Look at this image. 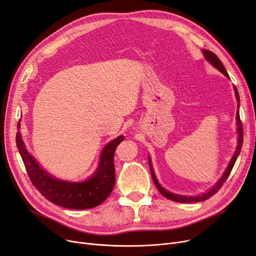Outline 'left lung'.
Segmentation results:
<instances>
[{
    "label": "left lung",
    "mask_w": 256,
    "mask_h": 256,
    "mask_svg": "<svg viewBox=\"0 0 256 256\" xmlns=\"http://www.w3.org/2000/svg\"><path fill=\"white\" fill-rule=\"evenodd\" d=\"M203 53H204V55H205V58H206L211 64H212L214 66H216V68L218 70H220L222 73H223L225 76H227L228 78H229V75H228V73H227V71H226V69H225V66H223V64H222V62L220 60V58L216 56V55L214 52H211V51H209V50H203ZM234 91H236V96L238 102H240L238 92L236 86H234ZM236 121H238V146H236V152H234V154H233V157H232V159H231V161H230V163H229V165H228V168H227L226 172H224L223 176H222V178L218 180V182L212 188H211L210 190H208L207 192H205V194H201V196H180V194H172V192H168L166 190H164V188L159 184V182H158V180H157V178H156L154 172V170H152V161H150V159H148V164H150V174H152V181H154L156 187H157V190L160 192V194H161L163 196L168 198V200H172V201L178 202V203L204 202V201H206L207 198H209L210 196H212L214 194H216L220 190L222 185H223V184L225 183V181L227 180V178L229 176V174H230V172H231V170H232V168H233V166H234V164H236V159H238V154H240V152L242 146L244 130H242V124L240 118V112H238V110L236 112Z\"/></svg>",
    "instance_id": "8db88e82"
}]
</instances>
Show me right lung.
Segmentation results:
<instances>
[{
  "instance_id": "1",
  "label": "right lung",
  "mask_w": 256,
  "mask_h": 256,
  "mask_svg": "<svg viewBox=\"0 0 256 256\" xmlns=\"http://www.w3.org/2000/svg\"><path fill=\"white\" fill-rule=\"evenodd\" d=\"M124 137L119 136L104 148L98 168L90 179L80 183L58 180L44 170L28 152L20 132L16 146L24 162L30 181L51 203L70 209H88L100 205L112 192L115 185L114 154Z\"/></svg>"
}]
</instances>
